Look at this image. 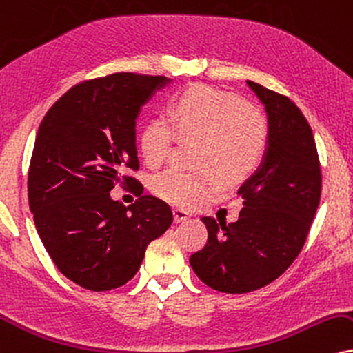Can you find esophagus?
Instances as JSON below:
<instances>
[{
    "mask_svg": "<svg viewBox=\"0 0 353 353\" xmlns=\"http://www.w3.org/2000/svg\"><path fill=\"white\" fill-rule=\"evenodd\" d=\"M188 217L190 214L185 210H180V208H175V210H173V219H175V223H181V221H186Z\"/></svg>",
    "mask_w": 353,
    "mask_h": 353,
    "instance_id": "1",
    "label": "esophagus"
}]
</instances>
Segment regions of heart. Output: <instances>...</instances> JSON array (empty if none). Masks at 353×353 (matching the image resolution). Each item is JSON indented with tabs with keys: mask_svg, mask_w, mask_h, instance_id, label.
<instances>
[{
	"mask_svg": "<svg viewBox=\"0 0 353 353\" xmlns=\"http://www.w3.org/2000/svg\"><path fill=\"white\" fill-rule=\"evenodd\" d=\"M201 139L199 163L212 167L228 181H241L259 168L268 143V125L259 111L241 97L212 86L196 85L173 98L167 117L159 116L143 125L141 150L155 167L167 159L175 141ZM219 190L214 172L191 173L168 168L152 180V191L176 206H193Z\"/></svg>",
	"mask_w": 353,
	"mask_h": 353,
	"instance_id": "heart-1",
	"label": "heart"
}]
</instances>
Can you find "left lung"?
I'll list each match as a JSON object with an SVG mask.
<instances>
[{
    "label": "left lung",
    "mask_w": 353,
    "mask_h": 353,
    "mask_svg": "<svg viewBox=\"0 0 353 353\" xmlns=\"http://www.w3.org/2000/svg\"><path fill=\"white\" fill-rule=\"evenodd\" d=\"M247 85L268 116L267 155L239 188V219L201 217L208 242L190 256L199 280L229 294L263 288L288 270L310 234L323 186L314 136L299 108L255 81Z\"/></svg>",
    "instance_id": "8db88e82"
}]
</instances>
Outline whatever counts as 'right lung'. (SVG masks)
<instances>
[{
	"label": "right lung",
	"instance_id": "right-lung-1",
	"mask_svg": "<svg viewBox=\"0 0 353 353\" xmlns=\"http://www.w3.org/2000/svg\"><path fill=\"white\" fill-rule=\"evenodd\" d=\"M162 75L119 72L85 80L43 116L28 172L29 208L39 237L63 276L108 291L137 273L147 245L172 225L162 199L143 194L137 172L136 117ZM129 185L130 207L109 191Z\"/></svg>",
	"mask_w": 353,
	"mask_h": 353
}]
</instances>
